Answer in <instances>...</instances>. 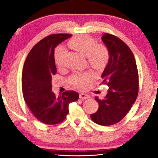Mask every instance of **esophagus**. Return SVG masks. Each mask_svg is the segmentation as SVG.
<instances>
[{
	"label": "esophagus",
	"mask_w": 158,
	"mask_h": 158,
	"mask_svg": "<svg viewBox=\"0 0 158 158\" xmlns=\"http://www.w3.org/2000/svg\"><path fill=\"white\" fill-rule=\"evenodd\" d=\"M79 98L81 99V100H85V99L90 98V96L86 94H84V93H81V94H79Z\"/></svg>",
	"instance_id": "esophagus-1"
}]
</instances>
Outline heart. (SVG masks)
<instances>
[{"instance_id": "b5f03b06", "label": "heart", "mask_w": 158, "mask_h": 158, "mask_svg": "<svg viewBox=\"0 0 158 158\" xmlns=\"http://www.w3.org/2000/svg\"><path fill=\"white\" fill-rule=\"evenodd\" d=\"M68 45L81 54L87 56L88 63L96 69L105 68L109 58L107 48L102 44H97L94 39L86 35H78L72 38ZM65 49L63 47H58L55 52V63L58 66L63 64ZM94 78V74L88 71L82 74H75L69 79L70 84L75 88L84 89L88 83Z\"/></svg>"}]
</instances>
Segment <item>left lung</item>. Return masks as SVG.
<instances>
[{"label":"left lung","instance_id":"8db88e82","mask_svg":"<svg viewBox=\"0 0 158 158\" xmlns=\"http://www.w3.org/2000/svg\"><path fill=\"white\" fill-rule=\"evenodd\" d=\"M102 40L109 52V62L102 74V84L107 85L109 90L103 100L95 98L99 108L90 118L95 123L109 126L121 121L135 102L139 74L135 56L123 41L106 33Z\"/></svg>","mask_w":158,"mask_h":158}]
</instances>
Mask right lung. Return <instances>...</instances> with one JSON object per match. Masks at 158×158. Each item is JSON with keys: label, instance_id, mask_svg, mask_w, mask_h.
Listing matches in <instances>:
<instances>
[{"label": "right lung", "instance_id": "right-lung-1", "mask_svg": "<svg viewBox=\"0 0 158 158\" xmlns=\"http://www.w3.org/2000/svg\"><path fill=\"white\" fill-rule=\"evenodd\" d=\"M72 35H49L37 42L28 53L23 67L21 87L23 98L36 118L44 124L63 122L68 114L69 103L77 101L73 90L56 96L52 92V78L56 74L54 49Z\"/></svg>", "mask_w": 158, "mask_h": 158}]
</instances>
